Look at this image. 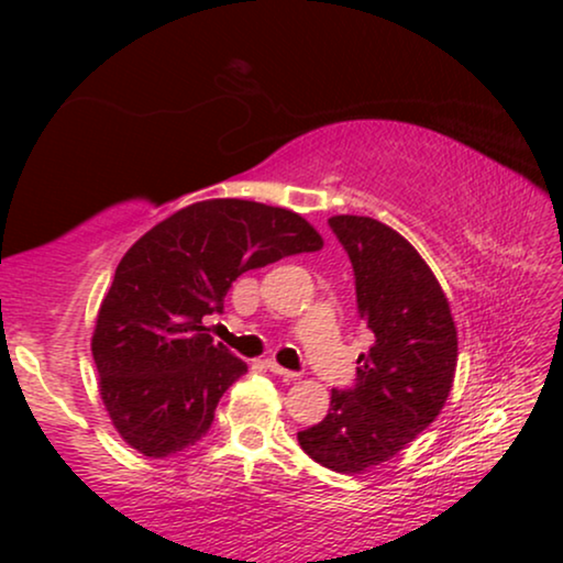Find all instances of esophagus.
I'll return each instance as SVG.
<instances>
[{
	"label": "esophagus",
	"instance_id": "esophagus-1",
	"mask_svg": "<svg viewBox=\"0 0 563 563\" xmlns=\"http://www.w3.org/2000/svg\"><path fill=\"white\" fill-rule=\"evenodd\" d=\"M267 371L269 373H275V376H280V378H286V380H294V378H299V373L296 371H288V367H283V365H277L275 360H267Z\"/></svg>",
	"mask_w": 563,
	"mask_h": 563
}]
</instances>
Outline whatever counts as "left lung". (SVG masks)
<instances>
[{"label": "left lung", "instance_id": "8db88e82", "mask_svg": "<svg viewBox=\"0 0 563 563\" xmlns=\"http://www.w3.org/2000/svg\"><path fill=\"white\" fill-rule=\"evenodd\" d=\"M328 224L352 262L373 346L357 357L354 386L331 391L328 416L299 431V444L320 466L354 476L434 423L455 378L457 331L434 273L397 230L349 214Z\"/></svg>", "mask_w": 563, "mask_h": 563}]
</instances>
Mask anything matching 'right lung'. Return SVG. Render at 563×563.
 I'll list each match as a JSON object with an SVG mask.
<instances>
[{"label": "right lung", "mask_w": 563, "mask_h": 563, "mask_svg": "<svg viewBox=\"0 0 563 563\" xmlns=\"http://www.w3.org/2000/svg\"><path fill=\"white\" fill-rule=\"evenodd\" d=\"M322 249L288 209L217 198L147 230L115 267L97 312L100 397L126 444L147 457L187 450L214 423L222 394L249 367L206 333V314L249 269Z\"/></svg>", "instance_id": "1"}]
</instances>
